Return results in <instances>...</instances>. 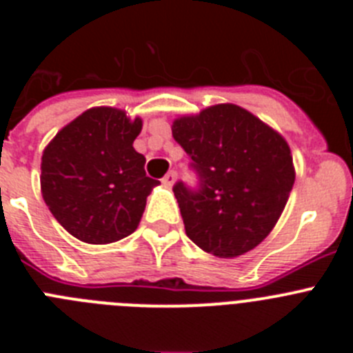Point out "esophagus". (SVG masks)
Here are the masks:
<instances>
[{
	"label": "esophagus",
	"instance_id": "1",
	"mask_svg": "<svg viewBox=\"0 0 353 353\" xmlns=\"http://www.w3.org/2000/svg\"><path fill=\"white\" fill-rule=\"evenodd\" d=\"M174 182H176V171H170V173L162 179V183H164L166 187H171Z\"/></svg>",
	"mask_w": 353,
	"mask_h": 353
}]
</instances>
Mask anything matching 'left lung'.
Instances as JSON below:
<instances>
[{"label":"left lung","instance_id":"8db88e82","mask_svg":"<svg viewBox=\"0 0 353 353\" xmlns=\"http://www.w3.org/2000/svg\"><path fill=\"white\" fill-rule=\"evenodd\" d=\"M173 138L198 176L194 189L173 185L187 236L219 258L256 248L279 219L295 182L288 143L235 104L174 120Z\"/></svg>","mask_w":353,"mask_h":353}]
</instances>
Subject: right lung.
<instances>
[{
	"instance_id": "right-lung-1",
	"label": "right lung",
	"mask_w": 353,
	"mask_h": 353,
	"mask_svg": "<svg viewBox=\"0 0 353 353\" xmlns=\"http://www.w3.org/2000/svg\"><path fill=\"white\" fill-rule=\"evenodd\" d=\"M141 118L93 108L70 121L43 150V201L70 235L86 244H111L138 228L157 180L132 143Z\"/></svg>"
}]
</instances>
